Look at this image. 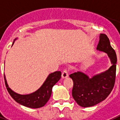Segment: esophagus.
<instances>
[{
    "label": "esophagus",
    "mask_w": 120,
    "mask_h": 120,
    "mask_svg": "<svg viewBox=\"0 0 120 120\" xmlns=\"http://www.w3.org/2000/svg\"><path fill=\"white\" fill-rule=\"evenodd\" d=\"M68 71L67 69H64L62 73V78L63 79H65L68 78Z\"/></svg>",
    "instance_id": "1"
}]
</instances>
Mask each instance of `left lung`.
I'll return each mask as SVG.
<instances>
[{
  "instance_id": "8db88e82",
  "label": "left lung",
  "mask_w": 120,
  "mask_h": 120,
  "mask_svg": "<svg viewBox=\"0 0 120 120\" xmlns=\"http://www.w3.org/2000/svg\"><path fill=\"white\" fill-rule=\"evenodd\" d=\"M96 49L108 54L112 64L109 69L94 76L91 78L81 72L69 75L73 81V97L82 107H90L103 101L108 96L115 85L116 54L106 34H100Z\"/></svg>"
}]
</instances>
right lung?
<instances>
[{"label": "right lung", "mask_w": 120, "mask_h": 120, "mask_svg": "<svg viewBox=\"0 0 120 120\" xmlns=\"http://www.w3.org/2000/svg\"><path fill=\"white\" fill-rule=\"evenodd\" d=\"M14 44V43H13ZM61 77V71H56L50 74L45 82L41 88L34 93L29 94H19L15 93L9 88L4 75L5 84L7 91L11 97L18 103L26 107L31 108H39L45 105L49 100L52 93V88L60 79Z\"/></svg>", "instance_id": "obj_1"}]
</instances>
